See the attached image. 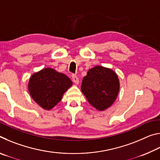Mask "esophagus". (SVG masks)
Listing matches in <instances>:
<instances>
[{
	"instance_id": "34e87169",
	"label": "esophagus",
	"mask_w": 160,
	"mask_h": 160,
	"mask_svg": "<svg viewBox=\"0 0 160 160\" xmlns=\"http://www.w3.org/2000/svg\"><path fill=\"white\" fill-rule=\"evenodd\" d=\"M72 79L75 84H76V85H78V84H79V78H78L75 75H72Z\"/></svg>"
}]
</instances>
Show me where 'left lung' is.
Wrapping results in <instances>:
<instances>
[{"mask_svg":"<svg viewBox=\"0 0 160 160\" xmlns=\"http://www.w3.org/2000/svg\"><path fill=\"white\" fill-rule=\"evenodd\" d=\"M119 88L117 74L112 69L100 66L88 70L81 85V90L89 103L99 111H104L112 106Z\"/></svg>","mask_w":160,"mask_h":160,"instance_id":"left-lung-1","label":"left lung"}]
</instances>
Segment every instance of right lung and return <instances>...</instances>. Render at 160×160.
I'll use <instances>...</instances> for the list:
<instances>
[{
    "mask_svg": "<svg viewBox=\"0 0 160 160\" xmlns=\"http://www.w3.org/2000/svg\"><path fill=\"white\" fill-rule=\"evenodd\" d=\"M72 85V81L66 75L47 68L32 75L28 90L38 105L45 110H50L61 101L63 94Z\"/></svg>",
    "mask_w": 160,
    "mask_h": 160,
    "instance_id": "add662e5",
    "label": "right lung"
}]
</instances>
